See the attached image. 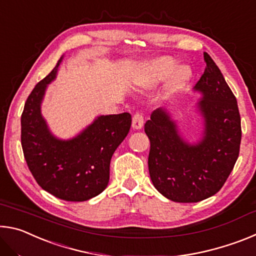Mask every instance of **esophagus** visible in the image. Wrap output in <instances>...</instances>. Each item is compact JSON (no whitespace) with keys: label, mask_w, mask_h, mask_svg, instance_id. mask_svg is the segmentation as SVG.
I'll return each instance as SVG.
<instances>
[{"label":"esophagus","mask_w":256,"mask_h":256,"mask_svg":"<svg viewBox=\"0 0 256 256\" xmlns=\"http://www.w3.org/2000/svg\"><path fill=\"white\" fill-rule=\"evenodd\" d=\"M144 116H142L141 114H136L133 116V120H132V128L134 130H140L142 128V126H144Z\"/></svg>","instance_id":"esophagus-1"}]
</instances>
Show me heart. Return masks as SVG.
<instances>
[{"label":"heart","instance_id":"obj_1","mask_svg":"<svg viewBox=\"0 0 256 256\" xmlns=\"http://www.w3.org/2000/svg\"><path fill=\"white\" fill-rule=\"evenodd\" d=\"M192 78V70L188 66H180L170 56H159L142 62L133 76V84L140 90H152L167 81L164 84L162 99L170 100L178 94Z\"/></svg>","mask_w":256,"mask_h":256}]
</instances>
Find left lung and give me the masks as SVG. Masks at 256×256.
Wrapping results in <instances>:
<instances>
[{"label": "left lung", "mask_w": 256, "mask_h": 256, "mask_svg": "<svg viewBox=\"0 0 256 256\" xmlns=\"http://www.w3.org/2000/svg\"><path fill=\"white\" fill-rule=\"evenodd\" d=\"M192 92L201 118L196 138L185 136L170 110L158 108L144 125L150 140L148 166L159 193L174 202H198L222 188L240 154V116L236 97L208 53Z\"/></svg>", "instance_id": "obj_1"}]
</instances>
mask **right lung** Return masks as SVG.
I'll return each mask as SVG.
<instances>
[{
  "instance_id": "add662e5",
  "label": "right lung",
  "mask_w": 256,
  "mask_h": 256,
  "mask_svg": "<svg viewBox=\"0 0 256 256\" xmlns=\"http://www.w3.org/2000/svg\"><path fill=\"white\" fill-rule=\"evenodd\" d=\"M63 58L64 55L24 104L21 146L29 170L42 190L62 200L81 202L107 188L110 159L126 138L132 118L128 112L99 115L74 136H56L42 114V104Z\"/></svg>"
}]
</instances>
